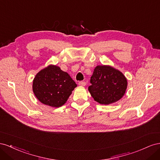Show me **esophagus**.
I'll use <instances>...</instances> for the list:
<instances>
[{"instance_id":"esophagus-1","label":"esophagus","mask_w":160,"mask_h":160,"mask_svg":"<svg viewBox=\"0 0 160 160\" xmlns=\"http://www.w3.org/2000/svg\"><path fill=\"white\" fill-rule=\"evenodd\" d=\"M86 84V83L85 82H82V81L78 83V85L80 86H85Z\"/></svg>"}]
</instances>
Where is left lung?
I'll use <instances>...</instances> for the list:
<instances>
[{
  "label": "left lung",
  "mask_w": 160,
  "mask_h": 160,
  "mask_svg": "<svg viewBox=\"0 0 160 160\" xmlns=\"http://www.w3.org/2000/svg\"><path fill=\"white\" fill-rule=\"evenodd\" d=\"M89 92L97 102L108 105L119 100L124 96L127 88L125 75L111 66L95 67L90 78Z\"/></svg>",
  "instance_id": "left-lung-1"
}]
</instances>
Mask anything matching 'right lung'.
I'll use <instances>...</instances> for the list:
<instances>
[{
    "label": "right lung",
    "instance_id": "1",
    "mask_svg": "<svg viewBox=\"0 0 160 160\" xmlns=\"http://www.w3.org/2000/svg\"><path fill=\"white\" fill-rule=\"evenodd\" d=\"M77 84L67 72L56 65L40 70L33 81V92L39 101L49 107L64 104Z\"/></svg>",
    "mask_w": 160,
    "mask_h": 160
}]
</instances>
